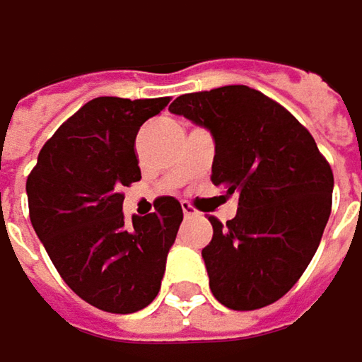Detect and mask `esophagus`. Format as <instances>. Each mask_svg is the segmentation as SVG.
I'll return each instance as SVG.
<instances>
[{
    "instance_id": "1",
    "label": "esophagus",
    "mask_w": 362,
    "mask_h": 362,
    "mask_svg": "<svg viewBox=\"0 0 362 362\" xmlns=\"http://www.w3.org/2000/svg\"><path fill=\"white\" fill-rule=\"evenodd\" d=\"M181 208H183V216H185V218H195V216H197V211L191 208L189 204H181Z\"/></svg>"
}]
</instances>
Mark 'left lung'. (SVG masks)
I'll list each match as a JSON object with an SVG mask.
<instances>
[{"mask_svg":"<svg viewBox=\"0 0 362 362\" xmlns=\"http://www.w3.org/2000/svg\"><path fill=\"white\" fill-rule=\"evenodd\" d=\"M169 112L211 134V183L238 195L226 226L209 218L214 236L202 257L214 298L230 310L277 301L308 269L328 224L330 165L298 119L246 85L181 95Z\"/></svg>","mask_w":362,"mask_h":362,"instance_id":"8db88e82","label":"left lung"}]
</instances>
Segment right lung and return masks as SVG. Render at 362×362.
Here are the masks:
<instances>
[{
    "label": "right lung",
    "instance_id": "1",
    "mask_svg": "<svg viewBox=\"0 0 362 362\" xmlns=\"http://www.w3.org/2000/svg\"><path fill=\"white\" fill-rule=\"evenodd\" d=\"M169 98H95L42 146L26 181L30 220L64 283L87 303L134 314L160 289L183 222L175 197L126 222L122 187L140 181L136 134Z\"/></svg>",
    "mask_w": 362,
    "mask_h": 362
}]
</instances>
